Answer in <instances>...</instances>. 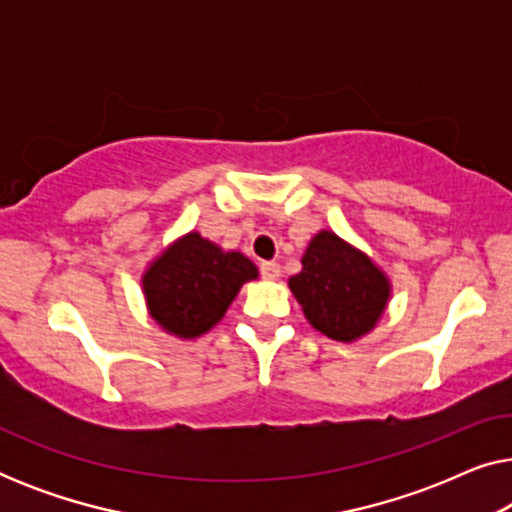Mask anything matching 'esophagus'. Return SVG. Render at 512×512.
<instances>
[{
  "mask_svg": "<svg viewBox=\"0 0 512 512\" xmlns=\"http://www.w3.org/2000/svg\"><path fill=\"white\" fill-rule=\"evenodd\" d=\"M279 275H282V268H279V263H275V261H263L261 263V277L263 279H277Z\"/></svg>",
  "mask_w": 512,
  "mask_h": 512,
  "instance_id": "1",
  "label": "esophagus"
}]
</instances>
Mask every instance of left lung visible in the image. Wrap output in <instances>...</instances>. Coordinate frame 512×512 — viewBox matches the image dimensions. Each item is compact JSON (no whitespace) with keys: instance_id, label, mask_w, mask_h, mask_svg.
I'll use <instances>...</instances> for the list:
<instances>
[{"instance_id":"obj_1","label":"left lung","mask_w":512,"mask_h":512,"mask_svg":"<svg viewBox=\"0 0 512 512\" xmlns=\"http://www.w3.org/2000/svg\"><path fill=\"white\" fill-rule=\"evenodd\" d=\"M289 286L307 321L340 342L366 335L389 300L384 272L331 230L312 237L303 270L289 279Z\"/></svg>"}]
</instances>
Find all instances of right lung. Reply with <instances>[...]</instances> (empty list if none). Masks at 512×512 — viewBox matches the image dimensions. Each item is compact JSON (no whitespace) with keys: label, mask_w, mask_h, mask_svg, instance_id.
<instances>
[{"label":"right lung","mask_w":512,"mask_h":512,"mask_svg":"<svg viewBox=\"0 0 512 512\" xmlns=\"http://www.w3.org/2000/svg\"><path fill=\"white\" fill-rule=\"evenodd\" d=\"M256 277V265L240 251H221L188 233L149 265L142 284L151 317L167 333L198 338L226 314L242 284Z\"/></svg>","instance_id":"add662e5"}]
</instances>
